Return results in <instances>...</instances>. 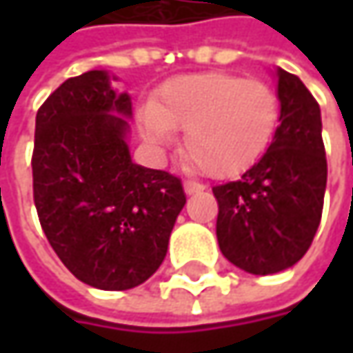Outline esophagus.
<instances>
[{
	"label": "esophagus",
	"mask_w": 353,
	"mask_h": 353,
	"mask_svg": "<svg viewBox=\"0 0 353 353\" xmlns=\"http://www.w3.org/2000/svg\"><path fill=\"white\" fill-rule=\"evenodd\" d=\"M183 186L186 194H194V192H202V190H204V184L194 183V181H184Z\"/></svg>",
	"instance_id": "1"
}]
</instances>
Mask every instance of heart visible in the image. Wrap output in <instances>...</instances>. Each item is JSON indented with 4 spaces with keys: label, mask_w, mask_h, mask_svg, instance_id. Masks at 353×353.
<instances>
[{
    "label": "heart",
    "mask_w": 353,
    "mask_h": 353,
    "mask_svg": "<svg viewBox=\"0 0 353 353\" xmlns=\"http://www.w3.org/2000/svg\"><path fill=\"white\" fill-rule=\"evenodd\" d=\"M281 117L275 90L261 80L202 72L169 80L155 103L139 110L143 137L157 147L184 131V157L212 176L251 169L275 137Z\"/></svg>",
    "instance_id": "heart-1"
}]
</instances>
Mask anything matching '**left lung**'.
I'll return each mask as SVG.
<instances>
[{"instance_id": "8db88e82", "label": "left lung", "mask_w": 353, "mask_h": 353, "mask_svg": "<svg viewBox=\"0 0 353 353\" xmlns=\"http://www.w3.org/2000/svg\"><path fill=\"white\" fill-rule=\"evenodd\" d=\"M275 76L281 117L267 153L239 181L212 188L220 251L251 275H273L303 259L328 176L319 102L299 76L283 68Z\"/></svg>"}]
</instances>
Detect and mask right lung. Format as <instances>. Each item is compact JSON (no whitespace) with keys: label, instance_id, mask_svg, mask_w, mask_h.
<instances>
[{"label":"right lung","instance_id":"add662e5","mask_svg":"<svg viewBox=\"0 0 353 353\" xmlns=\"http://www.w3.org/2000/svg\"><path fill=\"white\" fill-rule=\"evenodd\" d=\"M108 70L68 78L37 112L33 196L48 243L90 287L128 291L163 263L183 184L131 161L129 94Z\"/></svg>","mask_w":353,"mask_h":353}]
</instances>
